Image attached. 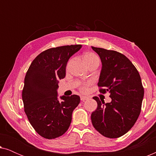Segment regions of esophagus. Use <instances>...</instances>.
Instances as JSON below:
<instances>
[{"instance_id":"esophagus-1","label":"esophagus","mask_w":156,"mask_h":156,"mask_svg":"<svg viewBox=\"0 0 156 156\" xmlns=\"http://www.w3.org/2000/svg\"><path fill=\"white\" fill-rule=\"evenodd\" d=\"M80 99H81V100H82V101H85V100L88 99L89 97H86V96H81Z\"/></svg>"}]
</instances>
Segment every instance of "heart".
<instances>
[{"instance_id": "1", "label": "heart", "mask_w": 156, "mask_h": 156, "mask_svg": "<svg viewBox=\"0 0 156 156\" xmlns=\"http://www.w3.org/2000/svg\"><path fill=\"white\" fill-rule=\"evenodd\" d=\"M83 59H84V61L85 62V63L86 64L89 62H91V61L99 60V58H98V57L97 56V55H95L94 54H93V53H91V52L86 53V54L84 55V57H83ZM87 85L88 84L83 85V86L82 87V88H81V89H82L83 91H87Z\"/></svg>"}]
</instances>
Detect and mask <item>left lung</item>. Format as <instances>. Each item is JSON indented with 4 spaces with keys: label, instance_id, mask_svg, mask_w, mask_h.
<instances>
[{
    "label": "left lung",
    "instance_id": "obj_1",
    "mask_svg": "<svg viewBox=\"0 0 156 156\" xmlns=\"http://www.w3.org/2000/svg\"><path fill=\"white\" fill-rule=\"evenodd\" d=\"M101 62L98 86L108 91L112 101L104 103L97 97V108L91 116L94 127L107 138L126 133L139 116L144 89L138 70L125 55L114 50L91 47Z\"/></svg>",
    "mask_w": 156,
    "mask_h": 156
}]
</instances>
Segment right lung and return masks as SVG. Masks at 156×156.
<instances>
[{
	"label": "right lung",
	"mask_w": 156,
	"mask_h": 156,
	"mask_svg": "<svg viewBox=\"0 0 156 156\" xmlns=\"http://www.w3.org/2000/svg\"><path fill=\"white\" fill-rule=\"evenodd\" d=\"M82 48L81 44L48 49L32 62L24 81L22 98L27 119L44 138L53 139L69 129L72 114L80 97L62 96L58 99L59 80L66 75L69 59Z\"/></svg>",
	"instance_id": "add662e5"
}]
</instances>
